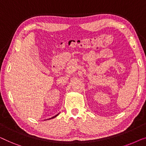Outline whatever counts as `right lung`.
Wrapping results in <instances>:
<instances>
[{"mask_svg": "<svg viewBox=\"0 0 146 146\" xmlns=\"http://www.w3.org/2000/svg\"><path fill=\"white\" fill-rule=\"evenodd\" d=\"M58 115V114H57V115H55V116H54V117H51V118H54V117H56V116H57V115ZM51 118H50V119H51Z\"/></svg>", "mask_w": 146, "mask_h": 146, "instance_id": "1", "label": "right lung"}]
</instances>
